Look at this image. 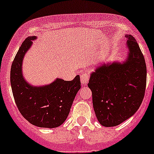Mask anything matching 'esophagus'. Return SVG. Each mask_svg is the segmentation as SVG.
Masks as SVG:
<instances>
[{
  "label": "esophagus",
  "instance_id": "1",
  "mask_svg": "<svg viewBox=\"0 0 154 154\" xmlns=\"http://www.w3.org/2000/svg\"><path fill=\"white\" fill-rule=\"evenodd\" d=\"M80 80H81V83L83 84H87L88 82V80H89V76H88V73L83 72L81 74V76H80Z\"/></svg>",
  "mask_w": 154,
  "mask_h": 154
}]
</instances>
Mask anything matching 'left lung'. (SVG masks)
<instances>
[{"instance_id": "8db88e82", "label": "left lung", "mask_w": 154, "mask_h": 154, "mask_svg": "<svg viewBox=\"0 0 154 154\" xmlns=\"http://www.w3.org/2000/svg\"><path fill=\"white\" fill-rule=\"evenodd\" d=\"M126 37L129 49L126 61L99 66L88 83L96 117L104 127L117 126L133 116L145 93L147 68L143 54L133 35Z\"/></svg>"}]
</instances>
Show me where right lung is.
<instances>
[{
    "mask_svg": "<svg viewBox=\"0 0 154 154\" xmlns=\"http://www.w3.org/2000/svg\"><path fill=\"white\" fill-rule=\"evenodd\" d=\"M35 36L28 37L21 44L11 66L10 83L15 103L23 117L39 127L54 128L67 119L74 99L81 88L80 76L66 81L57 79L48 86L35 87L24 80L21 71L25 53Z\"/></svg>",
    "mask_w": 154,
    "mask_h": 154,
    "instance_id": "right-lung-1",
    "label": "right lung"
}]
</instances>
